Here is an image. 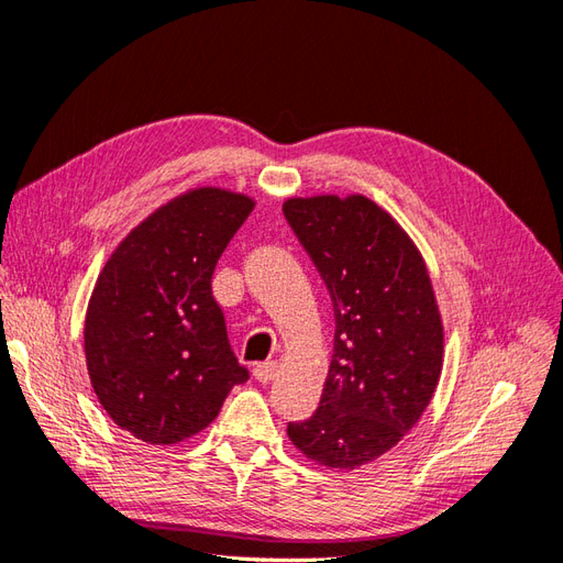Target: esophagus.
Segmentation results:
<instances>
[{
	"label": "esophagus",
	"mask_w": 563,
	"mask_h": 563,
	"mask_svg": "<svg viewBox=\"0 0 563 563\" xmlns=\"http://www.w3.org/2000/svg\"><path fill=\"white\" fill-rule=\"evenodd\" d=\"M277 371H279L277 362H263V364H255L253 376H255V380H258V383H269V380H275Z\"/></svg>",
	"instance_id": "1"
}]
</instances>
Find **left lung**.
Segmentation results:
<instances>
[{"mask_svg":"<svg viewBox=\"0 0 563 563\" xmlns=\"http://www.w3.org/2000/svg\"><path fill=\"white\" fill-rule=\"evenodd\" d=\"M284 216L327 284L333 356L314 416L288 439L329 470H356L395 449L432 401L444 323L422 253L364 195L284 201Z\"/></svg>","mask_w":563,"mask_h":563,"instance_id":"obj_1","label":"left lung"}]
</instances>
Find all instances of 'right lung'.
<instances>
[{"mask_svg": "<svg viewBox=\"0 0 563 563\" xmlns=\"http://www.w3.org/2000/svg\"><path fill=\"white\" fill-rule=\"evenodd\" d=\"M253 207L242 192L192 187L135 225L100 269L84 321L89 378L114 424L145 444L209 428L249 380L211 277Z\"/></svg>", "mask_w": 563, "mask_h": 563, "instance_id": "obj_1", "label": "right lung"}]
</instances>
